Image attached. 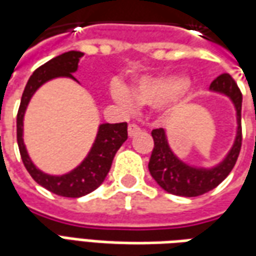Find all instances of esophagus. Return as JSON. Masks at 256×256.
Wrapping results in <instances>:
<instances>
[{
    "label": "esophagus",
    "instance_id": "34e87169",
    "mask_svg": "<svg viewBox=\"0 0 256 256\" xmlns=\"http://www.w3.org/2000/svg\"><path fill=\"white\" fill-rule=\"evenodd\" d=\"M141 132V128L138 124H136V123H132V124H128V136L130 137H133L136 134H138Z\"/></svg>",
    "mask_w": 256,
    "mask_h": 256
}]
</instances>
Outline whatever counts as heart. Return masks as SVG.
Returning a JSON list of instances; mask_svg holds the SVG:
<instances>
[{
    "mask_svg": "<svg viewBox=\"0 0 256 256\" xmlns=\"http://www.w3.org/2000/svg\"><path fill=\"white\" fill-rule=\"evenodd\" d=\"M112 94L116 101L126 108H132L133 101H136L146 106L160 105L165 114L173 115L182 110L190 98L191 86L180 76L165 74L142 78L133 86L130 94L120 86H115Z\"/></svg>",
    "mask_w": 256,
    "mask_h": 256,
    "instance_id": "obj_1",
    "label": "heart"
}]
</instances>
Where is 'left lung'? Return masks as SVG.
Here are the masks:
<instances>
[{"mask_svg": "<svg viewBox=\"0 0 256 256\" xmlns=\"http://www.w3.org/2000/svg\"><path fill=\"white\" fill-rule=\"evenodd\" d=\"M212 91L226 94L233 101L237 112V136L228 156L215 168H194L182 162L172 152L166 132L164 128L152 130L154 150L150 158L148 169L154 180L168 192L180 196H198L214 190L228 178L237 162L241 150V104L242 94L234 78L228 73H223L210 83Z\"/></svg>", "mask_w": 256, "mask_h": 256, "instance_id": "left-lung-1", "label": "left lung"}]
</instances>
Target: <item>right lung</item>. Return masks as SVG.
Segmentation results:
<instances>
[{
	"mask_svg": "<svg viewBox=\"0 0 256 256\" xmlns=\"http://www.w3.org/2000/svg\"><path fill=\"white\" fill-rule=\"evenodd\" d=\"M82 56L83 52L80 51H69V52L60 54L46 62L44 65H41L38 69H36L24 87L20 106L18 110V118H16V137H18L19 152L22 156L23 165L28 169L30 176L48 191L56 196H69V198H78L98 188L110 172L115 154L122 146L123 142L128 140L126 122L100 124L97 138L84 160L76 169L62 176H52L41 172L36 168L32 159L28 158V154L23 142V116L30 98L33 97V94L40 86L51 78H70L76 80L73 73L78 70V60Z\"/></svg>",
	"mask_w": 256,
	"mask_h": 256,
	"instance_id": "right-lung-1",
	"label": "right lung"
}]
</instances>
